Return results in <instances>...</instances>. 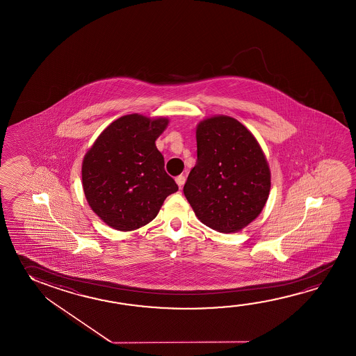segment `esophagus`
Wrapping results in <instances>:
<instances>
[{
	"instance_id": "obj_1",
	"label": "esophagus",
	"mask_w": 356,
	"mask_h": 356,
	"mask_svg": "<svg viewBox=\"0 0 356 356\" xmlns=\"http://www.w3.org/2000/svg\"><path fill=\"white\" fill-rule=\"evenodd\" d=\"M175 180H176V184H177V185H179V187H180V188H182V186H184V185H185V181H186V177H185V176H184V175H180V176H177V177H176Z\"/></svg>"
}]
</instances>
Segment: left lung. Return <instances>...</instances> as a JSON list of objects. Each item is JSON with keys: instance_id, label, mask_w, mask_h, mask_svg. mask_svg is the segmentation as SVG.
<instances>
[{"instance_id": "left-lung-1", "label": "left lung", "mask_w": 356, "mask_h": 356, "mask_svg": "<svg viewBox=\"0 0 356 356\" xmlns=\"http://www.w3.org/2000/svg\"><path fill=\"white\" fill-rule=\"evenodd\" d=\"M197 161L184 193L207 227L236 234L262 212L270 191V170L262 147L242 122L227 115L206 118L196 128Z\"/></svg>"}]
</instances>
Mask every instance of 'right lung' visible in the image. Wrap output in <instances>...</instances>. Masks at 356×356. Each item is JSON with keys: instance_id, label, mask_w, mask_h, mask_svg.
I'll use <instances>...</instances> for the list:
<instances>
[{"instance_id": "right-lung-1", "label": "right lung", "mask_w": 356, "mask_h": 356, "mask_svg": "<svg viewBox=\"0 0 356 356\" xmlns=\"http://www.w3.org/2000/svg\"><path fill=\"white\" fill-rule=\"evenodd\" d=\"M168 124V118L124 115L109 124L84 155V195L109 227L128 232L145 226L165 198L179 190L155 144Z\"/></svg>"}]
</instances>
